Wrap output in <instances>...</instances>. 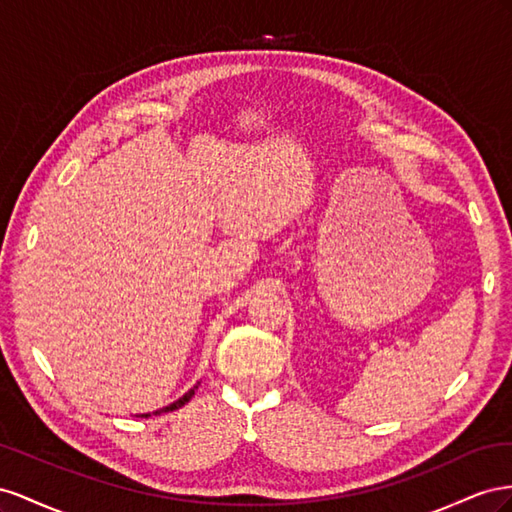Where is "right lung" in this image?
<instances>
[{
    "instance_id": "obj_1",
    "label": "right lung",
    "mask_w": 512,
    "mask_h": 512,
    "mask_svg": "<svg viewBox=\"0 0 512 512\" xmlns=\"http://www.w3.org/2000/svg\"><path fill=\"white\" fill-rule=\"evenodd\" d=\"M197 388H199V384H197V386H193L191 390H188V392L184 394V397H180L178 401H173L171 405L163 407V410H158V412H154V414H160V412H173V410H180V407H182V405H186L188 401H191V399H193V394H195V390H197ZM148 416H150V414H141V418H148Z\"/></svg>"
}]
</instances>
